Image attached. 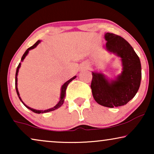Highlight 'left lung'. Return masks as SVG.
<instances>
[{"instance_id":"obj_1","label":"left lung","mask_w":154,"mask_h":154,"mask_svg":"<svg viewBox=\"0 0 154 154\" xmlns=\"http://www.w3.org/2000/svg\"><path fill=\"white\" fill-rule=\"evenodd\" d=\"M106 48L121 58L123 71L114 80L102 73L92 72L91 87L94 100L102 106H123L135 96L140 86L142 68L137 54L130 43L114 33H106Z\"/></svg>"}]
</instances>
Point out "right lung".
I'll return each instance as SVG.
<instances>
[{
	"label": "right lung",
	"mask_w": 154,
	"mask_h": 154,
	"mask_svg": "<svg viewBox=\"0 0 154 154\" xmlns=\"http://www.w3.org/2000/svg\"><path fill=\"white\" fill-rule=\"evenodd\" d=\"M40 42H41V41H38L36 42V43H35L34 44V45H32V46H31V47H30V48H29L28 49H27V50H26V52H24V54H23V56H22V59H21V61H22V62L23 60H24V58L26 57V56L27 55V54H28L29 52V50H31L33 49V48H35L36 47V46H37L38 45V44L40 43ZM20 66H21V63H20V64H19L18 66H17V68L16 74H15V89H16V91H17V95H18V97H19V98H20V100H21V102H22L23 103V104H24V106L26 107V108H28L29 109H30L31 111H32L33 112L36 113H47V112H49V111H54V110H55V109H57L60 108V107L61 106H62V105L63 104V103H64V98H65V95H66V90L67 85H69V83H70L71 81H72L73 79H75V78H76V76H75H75H73V78H71V79L70 80H69L68 81H66V83H64V85H63L62 86V88H61L60 100L59 101V102L57 103V104L55 105V106H54V107H52V108H51V109H46V110H44V111H43V110H36V109H32V108H31V107H29V106H26V105L24 103L22 102V99H21L20 96V93H19L18 88H17V75H18V72H19V69H20Z\"/></svg>",
	"instance_id": "1"
}]
</instances>
